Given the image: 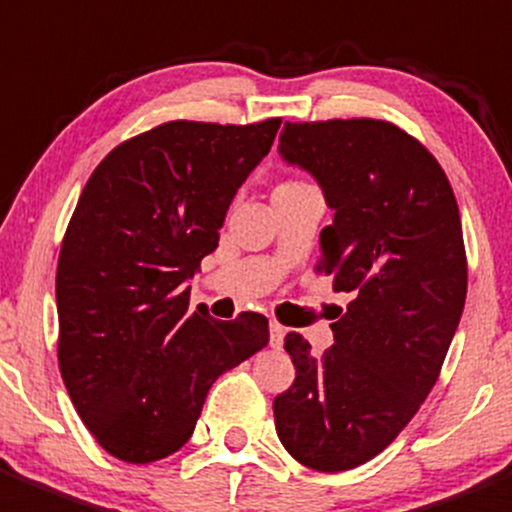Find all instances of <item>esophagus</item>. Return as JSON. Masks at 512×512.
Segmentation results:
<instances>
[{"label": "esophagus", "instance_id": "34e87169", "mask_svg": "<svg viewBox=\"0 0 512 512\" xmlns=\"http://www.w3.org/2000/svg\"><path fill=\"white\" fill-rule=\"evenodd\" d=\"M282 337H285V327H282L280 322L272 320L270 322V345L272 347H280L282 345Z\"/></svg>", "mask_w": 512, "mask_h": 512}]
</instances>
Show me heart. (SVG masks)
<instances>
[{
	"mask_svg": "<svg viewBox=\"0 0 512 512\" xmlns=\"http://www.w3.org/2000/svg\"><path fill=\"white\" fill-rule=\"evenodd\" d=\"M305 185V182H300V180H282V182H277L275 185V190L272 192H285V190H295V187H302Z\"/></svg>",
	"mask_w": 512,
	"mask_h": 512,
	"instance_id": "obj_1",
	"label": "heart"
}]
</instances>
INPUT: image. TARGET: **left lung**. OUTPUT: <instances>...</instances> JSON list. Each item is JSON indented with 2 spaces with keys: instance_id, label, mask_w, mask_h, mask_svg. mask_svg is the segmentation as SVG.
Wrapping results in <instances>:
<instances>
[{
  "instance_id": "1",
  "label": "left lung",
  "mask_w": 512,
  "mask_h": 512,
  "mask_svg": "<svg viewBox=\"0 0 512 512\" xmlns=\"http://www.w3.org/2000/svg\"><path fill=\"white\" fill-rule=\"evenodd\" d=\"M280 152L335 210L315 272L352 300L322 357L287 332L295 382L272 413L297 463L342 473L388 448L438 382L468 292L463 225L440 162L393 122H285Z\"/></svg>"
}]
</instances>
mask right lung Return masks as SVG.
Segmentation results:
<instances>
[{"label":"right lung","mask_w":512,"mask_h":512,"mask_svg":"<svg viewBox=\"0 0 512 512\" xmlns=\"http://www.w3.org/2000/svg\"><path fill=\"white\" fill-rule=\"evenodd\" d=\"M280 122H162L114 147L79 195L57 262V360L74 410L117 460L177 453L212 382L270 340L260 312L220 322L192 310L185 282Z\"/></svg>","instance_id":"right-lung-1"}]
</instances>
